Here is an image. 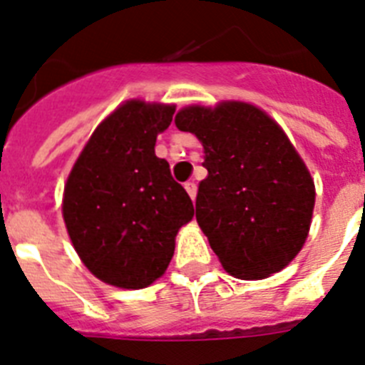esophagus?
I'll use <instances>...</instances> for the list:
<instances>
[{
  "label": "esophagus",
  "mask_w": 365,
  "mask_h": 365,
  "mask_svg": "<svg viewBox=\"0 0 365 365\" xmlns=\"http://www.w3.org/2000/svg\"><path fill=\"white\" fill-rule=\"evenodd\" d=\"M185 191H187L189 197H191L192 200H195V197H197V183H195V182H187V183H185Z\"/></svg>",
  "instance_id": "34e87169"
}]
</instances>
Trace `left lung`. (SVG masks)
<instances>
[{"instance_id":"left-lung-1","label":"left lung","mask_w":365,"mask_h":365,"mask_svg":"<svg viewBox=\"0 0 365 365\" xmlns=\"http://www.w3.org/2000/svg\"><path fill=\"white\" fill-rule=\"evenodd\" d=\"M174 122L204 146L197 222L225 271L263 280L287 267L310 234L315 183L286 131L240 100L182 107Z\"/></svg>"}]
</instances>
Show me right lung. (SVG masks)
<instances>
[{"mask_svg": "<svg viewBox=\"0 0 365 365\" xmlns=\"http://www.w3.org/2000/svg\"><path fill=\"white\" fill-rule=\"evenodd\" d=\"M176 106L125 100L78 155L63 192L73 249L98 280L143 289L167 271L176 235L195 215L185 189L155 155Z\"/></svg>", "mask_w": 365, "mask_h": 365, "instance_id": "add662e5", "label": "right lung"}]
</instances>
